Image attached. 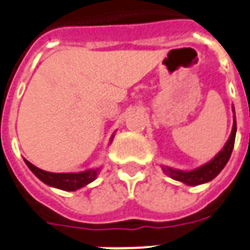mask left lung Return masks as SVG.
<instances>
[{
  "mask_svg": "<svg viewBox=\"0 0 250 250\" xmlns=\"http://www.w3.org/2000/svg\"><path fill=\"white\" fill-rule=\"evenodd\" d=\"M234 112V109H232ZM236 116H233V126H232V133L229 138L225 142L224 147L215 155V158H212L209 162H207L203 166L191 170V171H185V170H178V168L168 167V166H162L163 172L172 178L174 181H179L187 186H199L211 182L213 178H216L225 165L228 163L230 158V154L234 146V138H236Z\"/></svg>",
  "mask_w": 250,
  "mask_h": 250,
  "instance_id": "left-lung-1",
  "label": "left lung"
}]
</instances>
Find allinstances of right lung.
Here are the masks:
<instances>
[{
  "label": "right lung",
  "instance_id": "right-lung-1",
  "mask_svg": "<svg viewBox=\"0 0 250 250\" xmlns=\"http://www.w3.org/2000/svg\"><path fill=\"white\" fill-rule=\"evenodd\" d=\"M112 140H113V136L110 138V142ZM25 162L39 181H42L47 186H51L63 191H76L84 186L89 185L91 182L96 179L97 174L100 171V168H89V170L80 172H50L34 166L27 159H25Z\"/></svg>",
  "mask_w": 250,
  "mask_h": 250
}]
</instances>
